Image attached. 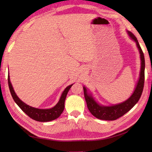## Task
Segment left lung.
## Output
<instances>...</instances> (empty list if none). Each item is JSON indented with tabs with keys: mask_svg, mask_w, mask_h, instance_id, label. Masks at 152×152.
I'll return each instance as SVG.
<instances>
[{
	"mask_svg": "<svg viewBox=\"0 0 152 152\" xmlns=\"http://www.w3.org/2000/svg\"><path fill=\"white\" fill-rule=\"evenodd\" d=\"M127 34L129 35L130 37L136 43V45L140 51V58L141 61L139 80L137 83L134 93L131 96V97L124 102L117 104L108 106H108L100 105L96 102L91 94L87 93V91L86 87H83L84 97L87 108H88L90 112L96 118L101 119V120L115 121L123 116L124 114H126L127 112L129 111L137 103L142 93V90H143L145 68L144 54L134 35L129 31H127Z\"/></svg>",
	"mask_w": 152,
	"mask_h": 152,
	"instance_id": "8db88e82",
	"label": "left lung"
}]
</instances>
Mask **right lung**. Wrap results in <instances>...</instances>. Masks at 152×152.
I'll return each instance as SVG.
<instances>
[{
	"mask_svg": "<svg viewBox=\"0 0 152 152\" xmlns=\"http://www.w3.org/2000/svg\"><path fill=\"white\" fill-rule=\"evenodd\" d=\"M8 84L12 97L15 103L18 105V107L31 118L39 122L51 121L60 116V115L63 112L64 108H65V101L67 93L73 85H70L66 87V89L63 92L58 103L54 107L50 109H39L26 104L18 97L10 82V75H8Z\"/></svg>",
	"mask_w": 152,
	"mask_h": 152,
	"instance_id": "1",
	"label": "right lung"
}]
</instances>
